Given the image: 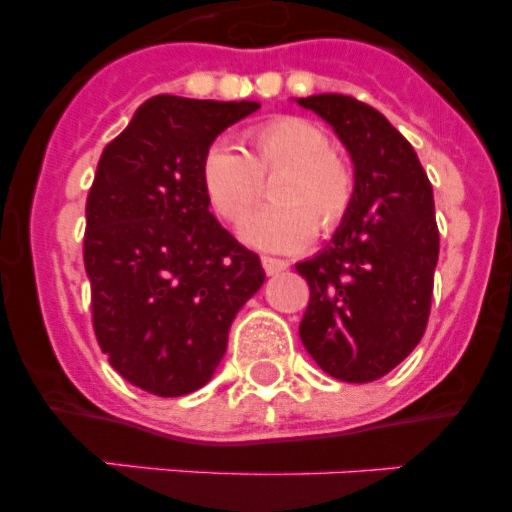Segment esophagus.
<instances>
[{
    "instance_id": "esophagus-1",
    "label": "esophagus",
    "mask_w": 512,
    "mask_h": 512,
    "mask_svg": "<svg viewBox=\"0 0 512 512\" xmlns=\"http://www.w3.org/2000/svg\"><path fill=\"white\" fill-rule=\"evenodd\" d=\"M261 264H264V271L269 274V277H274V274H282V271L287 269V261L271 259V256H264V259H261Z\"/></svg>"
}]
</instances>
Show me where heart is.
<instances>
[{
    "mask_svg": "<svg viewBox=\"0 0 512 512\" xmlns=\"http://www.w3.org/2000/svg\"><path fill=\"white\" fill-rule=\"evenodd\" d=\"M248 153L217 140L202 158V187L217 215L235 223L264 192L261 176H277L271 200L253 212L241 238L261 251L289 253L312 243L315 230L330 233L351 210L356 179L333 151L328 130L305 117H277L248 130Z\"/></svg>",
    "mask_w": 512,
    "mask_h": 512,
    "instance_id": "b5f03b06",
    "label": "heart"
}]
</instances>
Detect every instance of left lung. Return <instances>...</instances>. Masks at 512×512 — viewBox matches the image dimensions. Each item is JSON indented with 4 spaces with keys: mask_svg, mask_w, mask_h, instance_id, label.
Returning <instances> with one entry per match:
<instances>
[{
    "mask_svg": "<svg viewBox=\"0 0 512 512\" xmlns=\"http://www.w3.org/2000/svg\"><path fill=\"white\" fill-rule=\"evenodd\" d=\"M295 102L333 128L356 179L328 246L295 264L310 284L300 338L333 379L374 382L408 359L428 325L438 264L433 189L382 112L346 94Z\"/></svg>",
    "mask_w": 512,
    "mask_h": 512,
    "instance_id": "left-lung-1",
    "label": "left lung"
}]
</instances>
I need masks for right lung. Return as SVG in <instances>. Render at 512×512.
I'll use <instances>...</instances> for the list:
<instances>
[{
  "label": "right lung",
  "mask_w": 512,
  "mask_h": 512,
  "mask_svg": "<svg viewBox=\"0 0 512 512\" xmlns=\"http://www.w3.org/2000/svg\"><path fill=\"white\" fill-rule=\"evenodd\" d=\"M259 107L158 94L99 158L84 235L94 333L112 369L151 395L210 382L235 315L266 279L202 187L212 140Z\"/></svg>",
  "instance_id": "add662e5"
}]
</instances>
